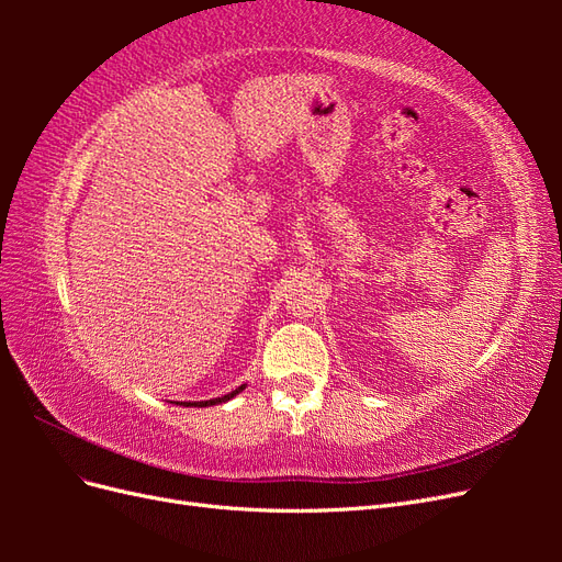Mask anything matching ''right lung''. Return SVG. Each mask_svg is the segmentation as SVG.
<instances>
[{"instance_id": "right-lung-1", "label": "right lung", "mask_w": 562, "mask_h": 562, "mask_svg": "<svg viewBox=\"0 0 562 562\" xmlns=\"http://www.w3.org/2000/svg\"><path fill=\"white\" fill-rule=\"evenodd\" d=\"M244 389H246V384H241L239 389H234L232 394H225V396H217V398H211V401H190V403H180V405H184V407H209V405H217V403H225V401L234 398L236 394H241Z\"/></svg>"}]
</instances>
